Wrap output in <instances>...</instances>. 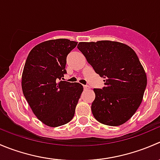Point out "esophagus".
Masks as SVG:
<instances>
[{"label":"esophagus","instance_id":"esophagus-1","mask_svg":"<svg viewBox=\"0 0 160 160\" xmlns=\"http://www.w3.org/2000/svg\"><path fill=\"white\" fill-rule=\"evenodd\" d=\"M83 88H84V90H88L90 89V87L88 85H83Z\"/></svg>","mask_w":160,"mask_h":160}]
</instances>
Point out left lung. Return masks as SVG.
Wrapping results in <instances>:
<instances>
[{"mask_svg":"<svg viewBox=\"0 0 160 160\" xmlns=\"http://www.w3.org/2000/svg\"><path fill=\"white\" fill-rule=\"evenodd\" d=\"M77 48L105 82L102 89H93V117L110 126L126 122L141 104L147 84L136 53L127 45L107 40L80 42Z\"/></svg>","mask_w":160,"mask_h":160,"instance_id":"left-lung-1","label":"left lung"}]
</instances>
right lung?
Segmentation results:
<instances>
[{"label":"right lung","mask_w":160,"mask_h":160,"mask_svg":"<svg viewBox=\"0 0 160 160\" xmlns=\"http://www.w3.org/2000/svg\"><path fill=\"white\" fill-rule=\"evenodd\" d=\"M77 45L66 38L49 40L35 46L27 57L22 91L35 115L48 126L70 122L83 92L80 83L61 80L67 73V56Z\"/></svg>","instance_id":"right-lung-1"}]
</instances>
